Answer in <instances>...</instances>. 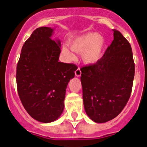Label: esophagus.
<instances>
[{
	"mask_svg": "<svg viewBox=\"0 0 147 147\" xmlns=\"http://www.w3.org/2000/svg\"><path fill=\"white\" fill-rule=\"evenodd\" d=\"M81 74H82V72H81V71H80V68H78V69H76V71H75V76L80 77Z\"/></svg>",
	"mask_w": 147,
	"mask_h": 147,
	"instance_id": "34e87169",
	"label": "esophagus"
}]
</instances>
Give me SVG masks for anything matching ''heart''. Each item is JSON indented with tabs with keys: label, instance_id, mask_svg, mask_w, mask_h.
<instances>
[{
	"label": "heart",
	"instance_id": "obj_1",
	"mask_svg": "<svg viewBox=\"0 0 147 147\" xmlns=\"http://www.w3.org/2000/svg\"><path fill=\"white\" fill-rule=\"evenodd\" d=\"M105 46V39L101 34L88 32L75 38L70 44L71 50L82 53L81 58L86 64H94L100 59ZM68 46L64 45L61 49L63 56L67 60H72L74 54Z\"/></svg>",
	"mask_w": 147,
	"mask_h": 147
}]
</instances>
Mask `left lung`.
<instances>
[{"label":"left lung","mask_w":147,"mask_h":147,"mask_svg":"<svg viewBox=\"0 0 147 147\" xmlns=\"http://www.w3.org/2000/svg\"><path fill=\"white\" fill-rule=\"evenodd\" d=\"M95 64L82 67L83 98L86 114L95 123L116 117L131 96L135 73L131 46L119 31Z\"/></svg>","instance_id":"1"}]
</instances>
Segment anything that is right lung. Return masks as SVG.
I'll use <instances>...</instances> for the list:
<instances>
[{
    "instance_id": "1",
    "label": "right lung",
    "mask_w": 147,
    "mask_h": 147,
    "mask_svg": "<svg viewBox=\"0 0 147 147\" xmlns=\"http://www.w3.org/2000/svg\"><path fill=\"white\" fill-rule=\"evenodd\" d=\"M53 29L34 30L22 49L16 67V86L20 100L35 120L49 123L64 110L66 88L78 69L73 64L59 61V40L51 39Z\"/></svg>"
}]
</instances>
